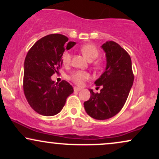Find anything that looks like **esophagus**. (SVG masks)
I'll return each instance as SVG.
<instances>
[{"label":"esophagus","mask_w":159,"mask_h":159,"mask_svg":"<svg viewBox=\"0 0 159 159\" xmlns=\"http://www.w3.org/2000/svg\"><path fill=\"white\" fill-rule=\"evenodd\" d=\"M74 90L75 91V92H78V91L81 90V88H80V87H74Z\"/></svg>","instance_id":"esophagus-1"}]
</instances>
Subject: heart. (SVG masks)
I'll return each instance as SVG.
<instances>
[{"label": "heart", "mask_w": 159, "mask_h": 159, "mask_svg": "<svg viewBox=\"0 0 159 159\" xmlns=\"http://www.w3.org/2000/svg\"><path fill=\"white\" fill-rule=\"evenodd\" d=\"M81 52L83 55L87 58L88 61H93L98 56V50L96 46L92 44H87L83 45L81 48ZM62 61L65 64H68L70 63L71 55L69 52H65L62 57ZM90 78V75L87 72H81V71H76L72 73L71 78L75 83L77 84L81 85L85 80Z\"/></svg>", "instance_id": "obj_1"}]
</instances>
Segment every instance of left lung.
<instances>
[{
	"instance_id": "1",
	"label": "left lung",
	"mask_w": 159,
	"mask_h": 159,
	"mask_svg": "<svg viewBox=\"0 0 159 159\" xmlns=\"http://www.w3.org/2000/svg\"><path fill=\"white\" fill-rule=\"evenodd\" d=\"M101 48L105 53L106 66L94 82L102 89L95 93L90 89V98L84 102L87 114L96 120H107L120 112L132 88L134 75L130 56L119 44L107 41Z\"/></svg>"
}]
</instances>
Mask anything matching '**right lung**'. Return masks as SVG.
Instances as JSON below:
<instances>
[{
	"mask_svg": "<svg viewBox=\"0 0 159 159\" xmlns=\"http://www.w3.org/2000/svg\"><path fill=\"white\" fill-rule=\"evenodd\" d=\"M62 34L45 36L32 46L24 63L23 88L30 107L43 116H54L61 112L66 98L73 93L67 81L54 83L52 75L59 72L65 50L76 44Z\"/></svg>",
	"mask_w": 159,
	"mask_h": 159,
	"instance_id": "obj_1",
	"label": "right lung"
}]
</instances>
